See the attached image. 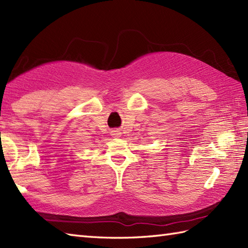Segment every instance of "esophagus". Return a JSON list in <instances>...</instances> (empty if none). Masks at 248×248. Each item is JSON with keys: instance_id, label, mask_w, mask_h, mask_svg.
Masks as SVG:
<instances>
[{"instance_id": "34e87169", "label": "esophagus", "mask_w": 248, "mask_h": 248, "mask_svg": "<svg viewBox=\"0 0 248 248\" xmlns=\"http://www.w3.org/2000/svg\"><path fill=\"white\" fill-rule=\"evenodd\" d=\"M120 132H119V131H113V132H112V135L114 136V138H118V136H120Z\"/></svg>"}]
</instances>
